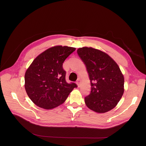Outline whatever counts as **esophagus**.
Instances as JSON below:
<instances>
[{
	"mask_svg": "<svg viewBox=\"0 0 146 146\" xmlns=\"http://www.w3.org/2000/svg\"><path fill=\"white\" fill-rule=\"evenodd\" d=\"M80 82H81V80H80V78H78V79L77 80V82H76V84H77V85L78 87H80Z\"/></svg>",
	"mask_w": 146,
	"mask_h": 146,
	"instance_id": "esophagus-1",
	"label": "esophagus"
}]
</instances>
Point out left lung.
Listing matches in <instances>:
<instances>
[{
    "mask_svg": "<svg viewBox=\"0 0 146 146\" xmlns=\"http://www.w3.org/2000/svg\"><path fill=\"white\" fill-rule=\"evenodd\" d=\"M89 75L91 91L85 97L91 110L104 113L114 108L124 91V78L116 62L106 53L92 47L77 51Z\"/></svg>",
    "mask_w": 146,
    "mask_h": 146,
    "instance_id": "left-lung-1",
    "label": "left lung"
}]
</instances>
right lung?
Returning a JSON list of instances; mask_svg holds the SVG:
<instances>
[{
	"label": "right lung",
	"mask_w": 146,
	"mask_h": 146,
	"mask_svg": "<svg viewBox=\"0 0 146 146\" xmlns=\"http://www.w3.org/2000/svg\"><path fill=\"white\" fill-rule=\"evenodd\" d=\"M76 48L56 46L38 55L27 70L25 88L31 100L37 106L52 109L63 103L72 90L77 87L68 83L62 65Z\"/></svg>",
	"instance_id": "right-lung-1"
}]
</instances>
